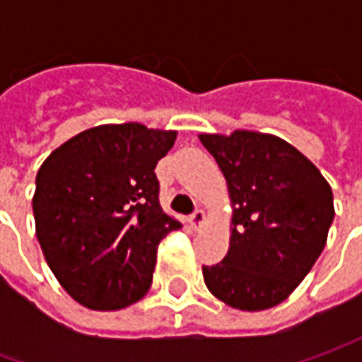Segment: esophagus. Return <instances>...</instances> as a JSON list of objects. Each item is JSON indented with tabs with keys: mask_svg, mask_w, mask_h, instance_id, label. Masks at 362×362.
<instances>
[{
	"mask_svg": "<svg viewBox=\"0 0 362 362\" xmlns=\"http://www.w3.org/2000/svg\"><path fill=\"white\" fill-rule=\"evenodd\" d=\"M189 223H191V228H193V230H202L203 223H205V214H203L202 209L193 211V214L189 216Z\"/></svg>",
	"mask_w": 362,
	"mask_h": 362,
	"instance_id": "obj_1",
	"label": "esophagus"
}]
</instances>
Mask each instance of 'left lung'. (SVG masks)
<instances>
[{
  "label": "left lung",
  "mask_w": 362,
  "mask_h": 362,
  "mask_svg": "<svg viewBox=\"0 0 362 362\" xmlns=\"http://www.w3.org/2000/svg\"><path fill=\"white\" fill-rule=\"evenodd\" d=\"M228 181V256L203 266L209 292L240 310H266L286 300L327 245L334 219L332 189L298 148L274 134H199Z\"/></svg>",
  "instance_id": "1"
}]
</instances>
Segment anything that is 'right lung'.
I'll list each match as a JSON object with an SVG mask.
<instances>
[{"instance_id":"1","label":"right lung","mask_w":362,"mask_h":362,"mask_svg":"<svg viewBox=\"0 0 362 362\" xmlns=\"http://www.w3.org/2000/svg\"><path fill=\"white\" fill-rule=\"evenodd\" d=\"M177 132L100 124L58 146L35 175V235L62 288L92 310L145 296L160 240L179 230L159 203L155 167Z\"/></svg>"}]
</instances>
